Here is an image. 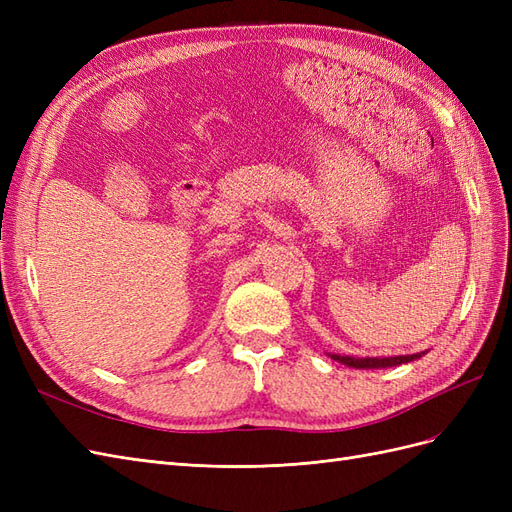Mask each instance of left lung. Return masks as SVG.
Listing matches in <instances>:
<instances>
[{
    "instance_id": "1",
    "label": "left lung",
    "mask_w": 512,
    "mask_h": 512,
    "mask_svg": "<svg viewBox=\"0 0 512 512\" xmlns=\"http://www.w3.org/2000/svg\"><path fill=\"white\" fill-rule=\"evenodd\" d=\"M331 359L337 361V363H344L348 367H356V369H380V367H395V365H401V363H410L414 359H421V354L384 356V359H378V356H365V359H356V356L331 354Z\"/></svg>"
}]
</instances>
